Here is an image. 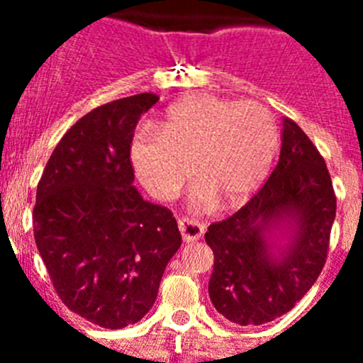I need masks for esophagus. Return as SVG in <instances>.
<instances>
[{
	"label": "esophagus",
	"mask_w": 363,
	"mask_h": 363,
	"mask_svg": "<svg viewBox=\"0 0 363 363\" xmlns=\"http://www.w3.org/2000/svg\"><path fill=\"white\" fill-rule=\"evenodd\" d=\"M178 227H179V233H182V238H184V242L187 243L198 242V240L203 236V230H205L200 221L192 220V218H179Z\"/></svg>",
	"instance_id": "esophagus-1"
}]
</instances>
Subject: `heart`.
Wrapping results in <instances>:
<instances>
[{"instance_id": "b5f03b06", "label": "heart", "mask_w": 363, "mask_h": 363, "mask_svg": "<svg viewBox=\"0 0 363 363\" xmlns=\"http://www.w3.org/2000/svg\"><path fill=\"white\" fill-rule=\"evenodd\" d=\"M278 149L277 120L255 101L192 96L172 105L160 130L143 127L130 145V162L147 191L169 201L187 176L191 205L213 209L218 198L227 207L251 198L267 178Z\"/></svg>"}]
</instances>
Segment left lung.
Segmentation results:
<instances>
[{"label": "left lung", "mask_w": 363, "mask_h": 363, "mask_svg": "<svg viewBox=\"0 0 363 363\" xmlns=\"http://www.w3.org/2000/svg\"><path fill=\"white\" fill-rule=\"evenodd\" d=\"M335 216L325 162L285 118L280 160L264 187L205 233L214 252L209 296L218 313L238 325L289 313L322 272Z\"/></svg>", "instance_id": "8db88e82"}]
</instances>
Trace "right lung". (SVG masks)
I'll list each match as a JSON object with an SVG mask.
<instances>
[{
  "instance_id": "1",
  "label": "right lung",
  "mask_w": 363,
  "mask_h": 363,
  "mask_svg": "<svg viewBox=\"0 0 363 363\" xmlns=\"http://www.w3.org/2000/svg\"><path fill=\"white\" fill-rule=\"evenodd\" d=\"M152 92L116 99L78 120L38 184L34 240L62 301L121 329L145 316L182 245L172 213L134 187L130 143Z\"/></svg>"
}]
</instances>
